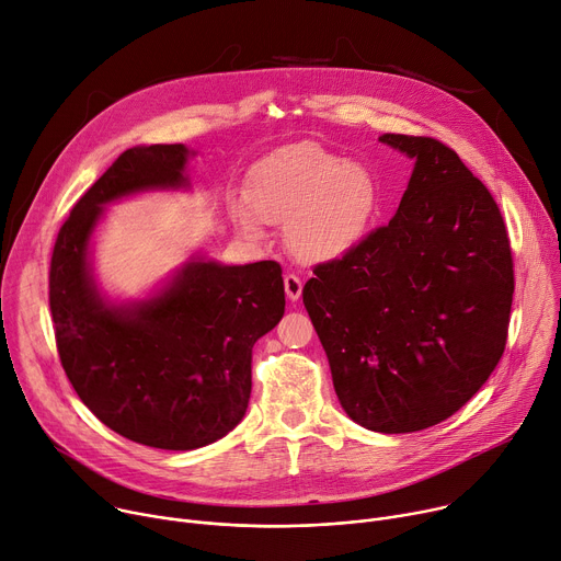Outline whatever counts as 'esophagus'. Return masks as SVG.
Listing matches in <instances>:
<instances>
[{
  "mask_svg": "<svg viewBox=\"0 0 561 561\" xmlns=\"http://www.w3.org/2000/svg\"><path fill=\"white\" fill-rule=\"evenodd\" d=\"M284 290H286V297H288L290 301H297L299 295H301V282H299V277L286 275V277H284Z\"/></svg>",
  "mask_w": 561,
  "mask_h": 561,
  "instance_id": "obj_1",
  "label": "esophagus"
}]
</instances>
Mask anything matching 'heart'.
<instances>
[{
    "label": "heart",
    "instance_id": "1",
    "mask_svg": "<svg viewBox=\"0 0 561 561\" xmlns=\"http://www.w3.org/2000/svg\"><path fill=\"white\" fill-rule=\"evenodd\" d=\"M250 208L232 203L230 217L250 239L262 224L286 228V243L304 264L337 262L358 248L380 208L371 168L320 145H295L271 157L250 181Z\"/></svg>",
    "mask_w": 561,
    "mask_h": 561
}]
</instances>
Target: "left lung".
<instances>
[{"label":"left lung","mask_w":561,"mask_h":561,"mask_svg":"<svg viewBox=\"0 0 561 561\" xmlns=\"http://www.w3.org/2000/svg\"><path fill=\"white\" fill-rule=\"evenodd\" d=\"M414 161L391 221L301 290L346 416L407 434L449 419L490 378L515 293L488 187L434 138L385 134Z\"/></svg>","instance_id":"1"}]
</instances>
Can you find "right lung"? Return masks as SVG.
<instances>
[{
  "mask_svg": "<svg viewBox=\"0 0 561 561\" xmlns=\"http://www.w3.org/2000/svg\"><path fill=\"white\" fill-rule=\"evenodd\" d=\"M194 157L181 142L123 151L60 228L48 275L60 360L80 400L116 434L174 451L206 447L241 423L252 346L286 304L279 264L228 266L198 250L140 297L100 286L93 243L107 206L190 192Z\"/></svg>",
  "mask_w": 561,
  "mask_h": 561,
  "instance_id": "add662e5",
  "label": "right lung"
}]
</instances>
